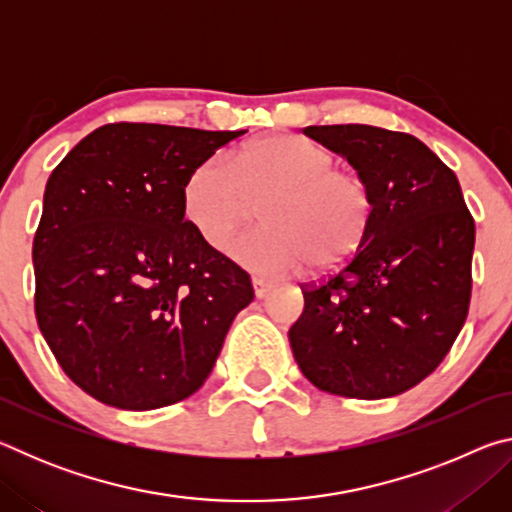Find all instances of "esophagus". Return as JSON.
<instances>
[{"label":"esophagus","instance_id":"1","mask_svg":"<svg viewBox=\"0 0 512 512\" xmlns=\"http://www.w3.org/2000/svg\"><path fill=\"white\" fill-rule=\"evenodd\" d=\"M253 289H255V296L257 298H264L268 291L273 289V284L268 280H262V277H253Z\"/></svg>","mask_w":512,"mask_h":512}]
</instances>
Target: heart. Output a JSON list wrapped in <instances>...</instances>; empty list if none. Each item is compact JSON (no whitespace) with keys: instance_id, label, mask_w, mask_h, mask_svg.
Returning <instances> with one entry per match:
<instances>
[{"instance_id":"1","label":"heart","mask_w":512,"mask_h":512,"mask_svg":"<svg viewBox=\"0 0 512 512\" xmlns=\"http://www.w3.org/2000/svg\"><path fill=\"white\" fill-rule=\"evenodd\" d=\"M266 201L262 230L230 246V257L259 275H296L311 264L336 268L359 253L375 223L377 201L366 176L336 167L323 146L298 135H264L232 153L207 158L183 187L187 223L223 250Z\"/></svg>"}]
</instances>
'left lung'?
I'll return each mask as SVG.
<instances>
[{
  "instance_id": "1",
  "label": "left lung",
  "mask_w": 512,
  "mask_h": 512,
  "mask_svg": "<svg viewBox=\"0 0 512 512\" xmlns=\"http://www.w3.org/2000/svg\"><path fill=\"white\" fill-rule=\"evenodd\" d=\"M302 133L366 176L377 214L339 273L300 287L293 357L325 393L400 395L438 368L465 323L474 219L456 173L418 137L366 124Z\"/></svg>"
}]
</instances>
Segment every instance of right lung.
I'll return each mask as SVG.
<instances>
[{"label": "right lung", "mask_w": 512, "mask_h": 512, "mask_svg": "<svg viewBox=\"0 0 512 512\" xmlns=\"http://www.w3.org/2000/svg\"><path fill=\"white\" fill-rule=\"evenodd\" d=\"M244 133L119 121L51 171L33 239L36 318L94 400L151 411L194 395L253 302L250 275L183 212L189 171Z\"/></svg>", "instance_id": "1"}]
</instances>
